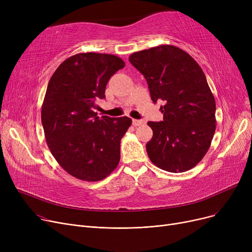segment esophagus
<instances>
[{
	"mask_svg": "<svg viewBox=\"0 0 252 252\" xmlns=\"http://www.w3.org/2000/svg\"><path fill=\"white\" fill-rule=\"evenodd\" d=\"M144 122L141 121V119H133V126H139L141 125H143Z\"/></svg>",
	"mask_w": 252,
	"mask_h": 252,
	"instance_id": "obj_1",
	"label": "esophagus"
}]
</instances>
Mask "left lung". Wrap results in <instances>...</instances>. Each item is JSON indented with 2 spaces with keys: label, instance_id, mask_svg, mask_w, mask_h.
<instances>
[{
  "label": "left lung",
  "instance_id": "obj_1",
  "mask_svg": "<svg viewBox=\"0 0 252 252\" xmlns=\"http://www.w3.org/2000/svg\"><path fill=\"white\" fill-rule=\"evenodd\" d=\"M128 60L146 78L152 101L164 102L163 121L148 122L150 160L169 173L193 168L216 131V101L204 72L188 53L171 45L136 52Z\"/></svg>",
  "mask_w": 252,
  "mask_h": 252
}]
</instances>
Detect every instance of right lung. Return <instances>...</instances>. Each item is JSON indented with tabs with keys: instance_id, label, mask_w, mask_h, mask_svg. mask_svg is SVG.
<instances>
[{
	"instance_id": "right-lung-1",
	"label": "right lung",
	"mask_w": 252,
	"mask_h": 252,
	"mask_svg": "<svg viewBox=\"0 0 252 252\" xmlns=\"http://www.w3.org/2000/svg\"><path fill=\"white\" fill-rule=\"evenodd\" d=\"M125 65L114 55L79 53L50 78L42 106L46 141L61 167L76 179L101 181L121 159V140L131 119L99 117L95 101L105 98L106 85Z\"/></svg>"
}]
</instances>
